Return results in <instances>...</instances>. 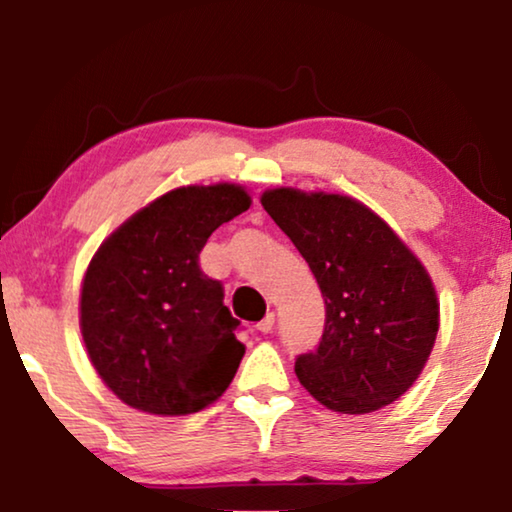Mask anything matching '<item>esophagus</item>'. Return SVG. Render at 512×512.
<instances>
[{
  "mask_svg": "<svg viewBox=\"0 0 512 512\" xmlns=\"http://www.w3.org/2000/svg\"><path fill=\"white\" fill-rule=\"evenodd\" d=\"M256 328L261 333H272V328H275V314H272V312L265 314V317L256 324Z\"/></svg>",
  "mask_w": 512,
  "mask_h": 512,
  "instance_id": "esophagus-1",
  "label": "esophagus"
}]
</instances>
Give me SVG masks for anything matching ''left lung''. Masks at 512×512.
<instances>
[{
    "label": "left lung",
    "mask_w": 512,
    "mask_h": 512,
    "mask_svg": "<svg viewBox=\"0 0 512 512\" xmlns=\"http://www.w3.org/2000/svg\"><path fill=\"white\" fill-rule=\"evenodd\" d=\"M263 207L310 265L326 305L317 349L296 375L328 410L363 415L412 387L438 333L429 272L359 200L272 188Z\"/></svg>",
    "instance_id": "8db88e82"
}]
</instances>
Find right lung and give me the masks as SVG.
Here are the masks:
<instances>
[{"label":"right lung","instance_id":"add662e5","mask_svg":"<svg viewBox=\"0 0 512 512\" xmlns=\"http://www.w3.org/2000/svg\"><path fill=\"white\" fill-rule=\"evenodd\" d=\"M242 186H184L130 216L97 249L81 286V333L104 384L130 408L163 417L214 403L244 345L200 251L247 212Z\"/></svg>","mask_w":512,"mask_h":512}]
</instances>
